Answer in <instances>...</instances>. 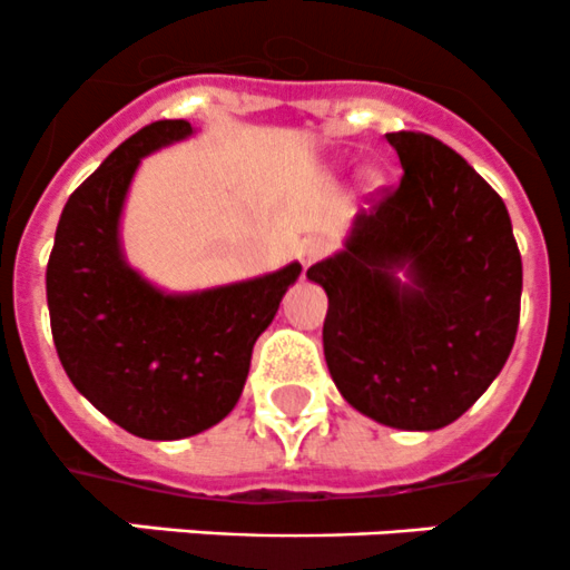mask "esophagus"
Returning <instances> with one entry per match:
<instances>
[{"mask_svg":"<svg viewBox=\"0 0 570 570\" xmlns=\"http://www.w3.org/2000/svg\"><path fill=\"white\" fill-rule=\"evenodd\" d=\"M326 252V246L321 244V240H304L302 246H298V261H302L304 268L313 266L315 261H321Z\"/></svg>","mask_w":570,"mask_h":570,"instance_id":"1","label":"esophagus"}]
</instances>
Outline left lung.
<instances>
[{
    "instance_id": "1",
    "label": "left lung",
    "mask_w": 570,
    "mask_h": 570,
    "mask_svg": "<svg viewBox=\"0 0 570 570\" xmlns=\"http://www.w3.org/2000/svg\"><path fill=\"white\" fill-rule=\"evenodd\" d=\"M385 138L402 183L354 216L343 249L307 279L330 298L324 357L341 396L393 430L432 432L510 357L521 252L501 196L458 151L424 132Z\"/></svg>"
}]
</instances>
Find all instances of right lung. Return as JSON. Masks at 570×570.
Returning <instances> with one entry per match:
<instances>
[{"label": "right lung", "instance_id": "obj_1", "mask_svg": "<svg viewBox=\"0 0 570 570\" xmlns=\"http://www.w3.org/2000/svg\"><path fill=\"white\" fill-rule=\"evenodd\" d=\"M194 135L185 118L138 129L69 196L47 266L58 357L77 391L146 441H179L227 419L252 348L302 266L194 293H166L121 249V210L140 160Z\"/></svg>", "mask_w": 570, "mask_h": 570}]
</instances>
